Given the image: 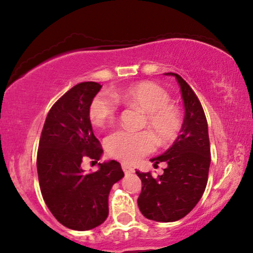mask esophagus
Instances as JSON below:
<instances>
[{"instance_id":"34e87169","label":"esophagus","mask_w":253,"mask_h":253,"mask_svg":"<svg viewBox=\"0 0 253 253\" xmlns=\"http://www.w3.org/2000/svg\"><path fill=\"white\" fill-rule=\"evenodd\" d=\"M122 169L126 174H132V172H134V169L127 164H122Z\"/></svg>"}]
</instances>
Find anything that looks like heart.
Segmentation results:
<instances>
[{
    "instance_id": "1",
    "label": "heart",
    "mask_w": 253,
    "mask_h": 253,
    "mask_svg": "<svg viewBox=\"0 0 253 253\" xmlns=\"http://www.w3.org/2000/svg\"><path fill=\"white\" fill-rule=\"evenodd\" d=\"M113 96L99 93L93 98L88 108L91 122L96 127H105L115 120L119 105L137 106L146 113L145 123L159 143L175 139L181 129V114L170 103V95L160 85L152 82H139L114 91ZM107 151L112 157L126 162H134L154 148V140L146 131L130 132L120 130L108 137Z\"/></svg>"
}]
</instances>
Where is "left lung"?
Masks as SVG:
<instances>
[{
	"instance_id": "obj_1",
	"label": "left lung",
	"mask_w": 253,
	"mask_h": 253,
	"mask_svg": "<svg viewBox=\"0 0 253 253\" xmlns=\"http://www.w3.org/2000/svg\"><path fill=\"white\" fill-rule=\"evenodd\" d=\"M184 103L181 134L165 153L151 159L157 167L166 162L164 174L153 177L151 171L136 174L141 179L138 207L148 220L174 222L191 212L205 191L211 165L209 126L205 113L195 92L174 72Z\"/></svg>"
}]
</instances>
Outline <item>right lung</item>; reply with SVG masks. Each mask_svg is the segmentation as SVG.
Listing matches in <instances>:
<instances>
[{
	"label": "right lung",
	"instance_id": "add662e5",
	"mask_svg": "<svg viewBox=\"0 0 253 253\" xmlns=\"http://www.w3.org/2000/svg\"><path fill=\"white\" fill-rule=\"evenodd\" d=\"M102 86L79 83L62 95L48 113L37 157L42 198L58 222L72 230H89L108 216V196L123 178L120 162L99 164L87 174L84 158L98 161L103 153L93 133L88 108Z\"/></svg>",
	"mask_w": 253,
	"mask_h": 253
}]
</instances>
